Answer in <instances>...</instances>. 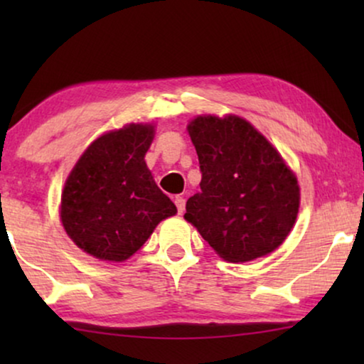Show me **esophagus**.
<instances>
[{"mask_svg":"<svg viewBox=\"0 0 364 364\" xmlns=\"http://www.w3.org/2000/svg\"><path fill=\"white\" fill-rule=\"evenodd\" d=\"M176 207H177V212L178 213H183V210H186V198L183 197H181V196H177L176 197Z\"/></svg>","mask_w":364,"mask_h":364,"instance_id":"obj_1","label":"esophagus"}]
</instances>
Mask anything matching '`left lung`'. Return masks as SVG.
Wrapping results in <instances>:
<instances>
[{
    "instance_id": "left-lung-1",
    "label": "left lung",
    "mask_w": 364,
    "mask_h": 364,
    "mask_svg": "<svg viewBox=\"0 0 364 364\" xmlns=\"http://www.w3.org/2000/svg\"><path fill=\"white\" fill-rule=\"evenodd\" d=\"M202 181L186 220L228 262L275 250L300 207L296 177L277 149L245 119L200 116L188 124Z\"/></svg>"
}]
</instances>
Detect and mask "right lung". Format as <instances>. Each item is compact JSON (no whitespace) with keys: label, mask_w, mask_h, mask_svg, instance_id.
<instances>
[{"label":"right lung","mask_w":364,"mask_h":364,"mask_svg":"<svg viewBox=\"0 0 364 364\" xmlns=\"http://www.w3.org/2000/svg\"><path fill=\"white\" fill-rule=\"evenodd\" d=\"M152 139L154 127L142 124L104 134L69 173L61 197L64 230L99 260H127L159 222L177 213L144 161Z\"/></svg>","instance_id":"obj_1"}]
</instances>
